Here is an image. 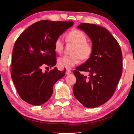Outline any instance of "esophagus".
<instances>
[{"instance_id": "1", "label": "esophagus", "mask_w": 134, "mask_h": 134, "mask_svg": "<svg viewBox=\"0 0 134 134\" xmlns=\"http://www.w3.org/2000/svg\"><path fill=\"white\" fill-rule=\"evenodd\" d=\"M71 73V71H70V70H66V72H65V74H69Z\"/></svg>"}]
</instances>
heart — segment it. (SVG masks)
<instances>
[{
  "label": "heart",
  "mask_w": 134,
  "mask_h": 134,
  "mask_svg": "<svg viewBox=\"0 0 134 134\" xmlns=\"http://www.w3.org/2000/svg\"><path fill=\"white\" fill-rule=\"evenodd\" d=\"M68 41L75 45L71 55H64L58 58V64L66 69H71L78 64L80 58L86 60L92 53V47L87 43V38L85 34L79 29H73L67 35ZM54 50L58 54L62 53L64 48V41L62 37L55 40L54 44Z\"/></svg>",
  "instance_id": "b5f03b06"
}]
</instances>
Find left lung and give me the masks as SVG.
<instances>
[{
  "instance_id": "left-lung-1",
  "label": "left lung",
  "mask_w": 134,
  "mask_h": 134,
  "mask_svg": "<svg viewBox=\"0 0 134 134\" xmlns=\"http://www.w3.org/2000/svg\"><path fill=\"white\" fill-rule=\"evenodd\" d=\"M90 37L92 53L83 64L77 67L73 93L86 108L103 105L114 94L122 72V54L116 39L107 29L94 24L81 23L77 27ZM88 72L86 76L80 73Z\"/></svg>"
}]
</instances>
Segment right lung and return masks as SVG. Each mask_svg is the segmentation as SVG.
Instances as JSON below:
<instances>
[{
    "label": "right lung",
    "mask_w": 134,
    "mask_h": 134,
    "mask_svg": "<svg viewBox=\"0 0 134 134\" xmlns=\"http://www.w3.org/2000/svg\"><path fill=\"white\" fill-rule=\"evenodd\" d=\"M73 24L42 20L26 29L16 41L11 77L18 94L26 102L35 106L46 102L53 94L54 84L65 75V70L54 67L43 72L42 68L56 64L54 41Z\"/></svg>",
    "instance_id": "right-lung-1"
}]
</instances>
